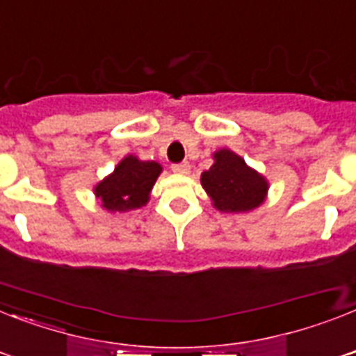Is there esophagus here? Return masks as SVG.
Instances as JSON below:
<instances>
[{
	"instance_id": "34e87169",
	"label": "esophagus",
	"mask_w": 356,
	"mask_h": 356,
	"mask_svg": "<svg viewBox=\"0 0 356 356\" xmlns=\"http://www.w3.org/2000/svg\"><path fill=\"white\" fill-rule=\"evenodd\" d=\"M172 170H173V172H175V173H181V175H186V173L190 172V163H186V161H184V163L173 164Z\"/></svg>"
}]
</instances>
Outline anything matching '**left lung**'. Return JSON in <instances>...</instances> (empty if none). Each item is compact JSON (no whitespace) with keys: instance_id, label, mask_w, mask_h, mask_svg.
Returning <instances> with one entry per match:
<instances>
[{"instance_id":"obj_1","label":"left lung","mask_w":356,"mask_h":356,"mask_svg":"<svg viewBox=\"0 0 356 356\" xmlns=\"http://www.w3.org/2000/svg\"><path fill=\"white\" fill-rule=\"evenodd\" d=\"M201 184L219 212H250L267 197L268 183L243 159L223 148L213 153V164L201 173Z\"/></svg>"}]
</instances>
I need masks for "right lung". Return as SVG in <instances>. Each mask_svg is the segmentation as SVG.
<instances>
[{"label": "right lung", "instance_id": "right-lung-1", "mask_svg": "<svg viewBox=\"0 0 356 356\" xmlns=\"http://www.w3.org/2000/svg\"><path fill=\"white\" fill-rule=\"evenodd\" d=\"M163 168L155 161L124 157L115 172L95 186V195L108 212H129L149 201V192Z\"/></svg>", "mask_w": 356, "mask_h": 356}]
</instances>
